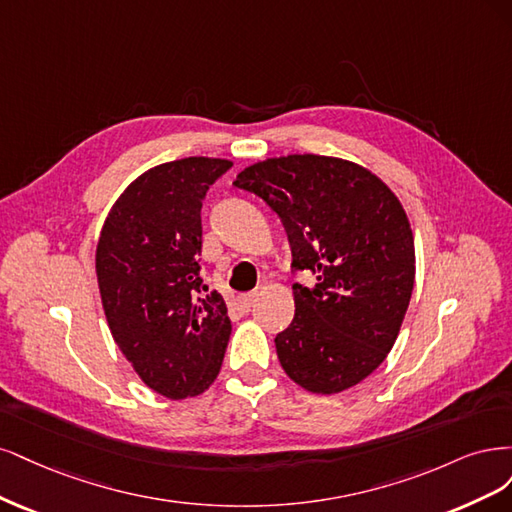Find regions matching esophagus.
<instances>
[{
  "label": "esophagus",
  "instance_id": "esophagus-1",
  "mask_svg": "<svg viewBox=\"0 0 512 512\" xmlns=\"http://www.w3.org/2000/svg\"><path fill=\"white\" fill-rule=\"evenodd\" d=\"M257 298H259V293H257V291H253V293H244V295H240L238 302H240V306H242V308H251V306L257 302Z\"/></svg>",
  "mask_w": 512,
  "mask_h": 512
}]
</instances>
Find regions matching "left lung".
Returning a JSON list of instances; mask_svg holds the SVG:
<instances>
[{
  "label": "left lung",
  "instance_id": "obj_1",
  "mask_svg": "<svg viewBox=\"0 0 512 512\" xmlns=\"http://www.w3.org/2000/svg\"><path fill=\"white\" fill-rule=\"evenodd\" d=\"M234 185L283 219L293 268L317 285H293L295 317L276 355L295 385L317 395L351 389L393 349L415 287V238L402 202L355 161L327 155L270 157Z\"/></svg>",
  "mask_w": 512,
  "mask_h": 512
}]
</instances>
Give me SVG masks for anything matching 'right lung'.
<instances>
[{
  "label": "right lung",
  "instance_id": "right-lung-1",
  "mask_svg": "<svg viewBox=\"0 0 512 512\" xmlns=\"http://www.w3.org/2000/svg\"><path fill=\"white\" fill-rule=\"evenodd\" d=\"M232 161L185 157L146 170L112 204L95 249L104 315L142 383L163 398L204 393L232 334L200 278L202 200Z\"/></svg>",
  "mask_w": 512,
  "mask_h": 512
}]
</instances>
